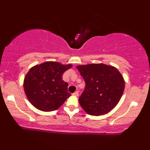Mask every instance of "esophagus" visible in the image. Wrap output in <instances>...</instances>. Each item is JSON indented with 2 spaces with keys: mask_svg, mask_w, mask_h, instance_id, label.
I'll return each mask as SVG.
<instances>
[{
  "mask_svg": "<svg viewBox=\"0 0 150 150\" xmlns=\"http://www.w3.org/2000/svg\"><path fill=\"white\" fill-rule=\"evenodd\" d=\"M79 91H75L74 93H73V95L75 96H79Z\"/></svg>",
  "mask_w": 150,
  "mask_h": 150,
  "instance_id": "esophagus-1",
  "label": "esophagus"
}]
</instances>
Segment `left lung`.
Returning <instances> with one entry per match:
<instances>
[{
  "instance_id": "8db88e82",
  "label": "left lung",
  "mask_w": 150,
  "mask_h": 150,
  "mask_svg": "<svg viewBox=\"0 0 150 150\" xmlns=\"http://www.w3.org/2000/svg\"><path fill=\"white\" fill-rule=\"evenodd\" d=\"M85 83L79 103L90 115L108 113L122 98L125 82L118 69L111 65L93 63L76 67Z\"/></svg>"
}]
</instances>
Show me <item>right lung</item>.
I'll return each instance as SVG.
<instances>
[{
    "mask_svg": "<svg viewBox=\"0 0 150 150\" xmlns=\"http://www.w3.org/2000/svg\"><path fill=\"white\" fill-rule=\"evenodd\" d=\"M71 67V64L47 61L30 68L24 81V92L30 103L45 112L60 107L71 96L62 76Z\"/></svg>",
    "mask_w": 150,
    "mask_h": 150,
    "instance_id": "obj_1",
    "label": "right lung"
}]
</instances>
